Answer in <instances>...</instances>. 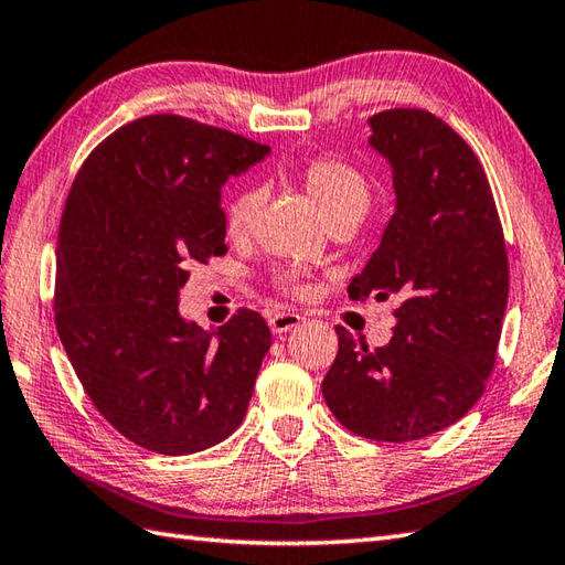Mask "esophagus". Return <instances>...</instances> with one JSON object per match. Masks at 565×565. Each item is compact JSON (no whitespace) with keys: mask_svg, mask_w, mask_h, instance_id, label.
<instances>
[{"mask_svg":"<svg viewBox=\"0 0 565 565\" xmlns=\"http://www.w3.org/2000/svg\"><path fill=\"white\" fill-rule=\"evenodd\" d=\"M303 322V318L298 313H291V310H279V313H274L269 318V328L274 334H284V332H291L294 328H298Z\"/></svg>","mask_w":565,"mask_h":565,"instance_id":"1","label":"esophagus"}]
</instances>
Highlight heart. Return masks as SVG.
I'll return each mask as SVG.
<instances>
[{"label":"heart","instance_id":"obj_1","mask_svg":"<svg viewBox=\"0 0 565 565\" xmlns=\"http://www.w3.org/2000/svg\"><path fill=\"white\" fill-rule=\"evenodd\" d=\"M296 182L313 199L328 225L340 221H362L371 206V186L354 167L340 160L316 158L296 172ZM259 209L255 189H239L225 203V231L239 239L249 233Z\"/></svg>","mask_w":565,"mask_h":565}]
</instances>
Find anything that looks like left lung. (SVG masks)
Instances as JSON below:
<instances>
[{"label":"left lung","instance_id":"1","mask_svg":"<svg viewBox=\"0 0 565 565\" xmlns=\"http://www.w3.org/2000/svg\"><path fill=\"white\" fill-rule=\"evenodd\" d=\"M369 146L388 162L395 211L350 284L352 301L398 296L388 344L340 350L322 398L359 437L435 435L483 395L508 308V255L493 191L461 136L419 109L369 118Z\"/></svg>","mask_w":565,"mask_h":565}]
</instances>
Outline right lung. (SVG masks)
Returning <instances> with one entry per match:
<instances>
[{
    "instance_id": "1",
    "label": "right lung",
    "mask_w": 565,
    "mask_h": 565,
    "mask_svg": "<svg viewBox=\"0 0 565 565\" xmlns=\"http://www.w3.org/2000/svg\"><path fill=\"white\" fill-rule=\"evenodd\" d=\"M271 150L158 114L82 164L57 231L55 328L97 411L130 441L182 456L243 423L267 322L239 310L215 332L179 313L189 267L225 255L221 189Z\"/></svg>"
}]
</instances>
